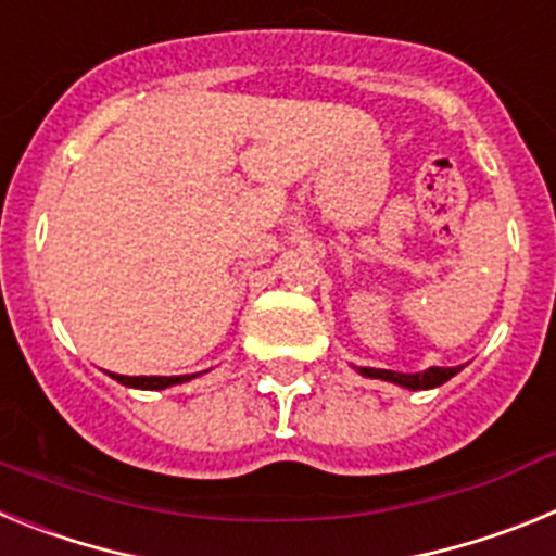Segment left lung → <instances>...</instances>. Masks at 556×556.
I'll return each instance as SVG.
<instances>
[{
    "mask_svg": "<svg viewBox=\"0 0 556 556\" xmlns=\"http://www.w3.org/2000/svg\"><path fill=\"white\" fill-rule=\"evenodd\" d=\"M365 378H381V381H390V384L404 387V390H434V387L445 384L448 378H454L459 367H429L424 372H395V370H378V367H356Z\"/></svg>",
    "mask_w": 556,
    "mask_h": 556,
    "instance_id": "8db88e82",
    "label": "left lung"
}]
</instances>
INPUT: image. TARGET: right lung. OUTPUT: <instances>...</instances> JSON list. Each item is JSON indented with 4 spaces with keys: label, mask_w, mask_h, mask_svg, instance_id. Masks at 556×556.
<instances>
[{
    "label": "right lung",
    "mask_w": 556,
    "mask_h": 556,
    "mask_svg": "<svg viewBox=\"0 0 556 556\" xmlns=\"http://www.w3.org/2000/svg\"><path fill=\"white\" fill-rule=\"evenodd\" d=\"M198 376L200 372H191V376H116V372H111V378H116L119 384L132 387V390H166V387L184 384V381H191Z\"/></svg>",
    "instance_id": "1"
}]
</instances>
